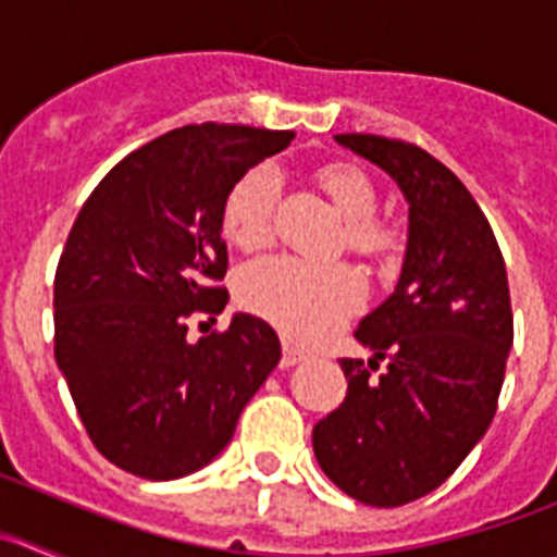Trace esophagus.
<instances>
[{
	"label": "esophagus",
	"instance_id": "1",
	"mask_svg": "<svg viewBox=\"0 0 557 557\" xmlns=\"http://www.w3.org/2000/svg\"><path fill=\"white\" fill-rule=\"evenodd\" d=\"M307 359V354L298 351V348H293L289 343H284V354H282V368H293L298 366V362H304Z\"/></svg>",
	"mask_w": 557,
	"mask_h": 557
}]
</instances>
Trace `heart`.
Masks as SVG:
<instances>
[{
  "label": "heart",
  "instance_id": "obj_1",
  "mask_svg": "<svg viewBox=\"0 0 557 557\" xmlns=\"http://www.w3.org/2000/svg\"><path fill=\"white\" fill-rule=\"evenodd\" d=\"M318 186L346 220V245L357 253H387L396 248L398 231L373 218L376 184L357 164H326L318 170ZM278 175L256 166L231 189L225 203V234L243 250H253L273 236ZM239 301L262 314L298 343H314L332 334L366 298V284L348 264H314L293 256H268L239 275Z\"/></svg>",
  "mask_w": 557,
  "mask_h": 557
}]
</instances>
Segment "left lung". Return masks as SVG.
<instances>
[{
  "label": "left lung",
  "instance_id": "1",
  "mask_svg": "<svg viewBox=\"0 0 557 557\" xmlns=\"http://www.w3.org/2000/svg\"><path fill=\"white\" fill-rule=\"evenodd\" d=\"M334 141L385 170L410 214L396 289L354 332L373 357L339 359L348 393L314 424L312 449L351 499L398 508L444 485L494 421L513 348L508 273L488 220L449 166L385 136Z\"/></svg>",
  "mask_w": 557,
  "mask_h": 557
}]
</instances>
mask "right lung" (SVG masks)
<instances>
[{
  "label": "right lung",
  "instance_id": "right-lung-1",
  "mask_svg": "<svg viewBox=\"0 0 557 557\" xmlns=\"http://www.w3.org/2000/svg\"><path fill=\"white\" fill-rule=\"evenodd\" d=\"M289 131L186 125L133 150L97 184L55 273V362L102 457L145 480L209 466L282 359L273 326L236 312L191 343L195 312L228 293L223 214L250 166Z\"/></svg>",
  "mask_w": 557,
  "mask_h": 557
}]
</instances>
